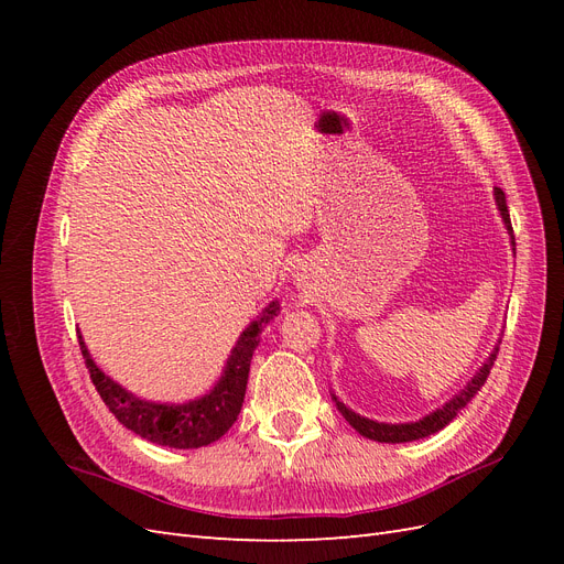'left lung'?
<instances>
[{"label":"left lung","mask_w":564,"mask_h":564,"mask_svg":"<svg viewBox=\"0 0 564 564\" xmlns=\"http://www.w3.org/2000/svg\"><path fill=\"white\" fill-rule=\"evenodd\" d=\"M494 199H497V209L503 218V226L510 235V245H513V251H516V237H513V226H510V214H508V204H506V195L501 187H494ZM501 344V340H499ZM499 344L494 346V350L489 352L487 360L482 362V367L477 369L473 373V379L460 388L456 395L442 404L440 409H435V412L425 414L423 419L419 421H409V423H383V421H373V419H367V416H360L355 414L350 406H346L344 402H340L334 392H332V400L336 402V409L340 414H344V419L352 425V429L360 433L362 437H369V440H377V442H388V445H400V442H414V440H421V437H429V435H435L437 431L445 429V425H449L456 414L464 409L475 395L477 390H480L489 377V371L494 367V360H497V352H499Z\"/></svg>","instance_id":"1"}]
</instances>
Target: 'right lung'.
Wrapping results in <instances>:
<instances>
[{"label":"right lung","instance_id":"obj_1","mask_svg":"<svg viewBox=\"0 0 564 564\" xmlns=\"http://www.w3.org/2000/svg\"><path fill=\"white\" fill-rule=\"evenodd\" d=\"M278 313L280 301H270L268 308H263V313L249 324L240 334V338H237V344L230 350L226 367L220 371V379L214 383V388L204 392L202 398L187 400L181 404L150 402L143 398H135L133 392L112 381L108 373L94 362L82 334L79 348L100 400L108 404V409L119 423L127 425L135 435L145 437L148 442H155V445L172 449H197L212 445L218 437H224L230 431V425L237 421V416H240L247 392L251 355L256 346L261 344L263 327L272 317H278Z\"/></svg>","mask_w":564,"mask_h":564}]
</instances>
